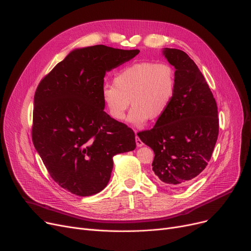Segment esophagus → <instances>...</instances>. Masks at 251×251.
<instances>
[{
  "mask_svg": "<svg viewBox=\"0 0 251 251\" xmlns=\"http://www.w3.org/2000/svg\"><path fill=\"white\" fill-rule=\"evenodd\" d=\"M135 141H136V146H137L138 148H140V147H142V146H143V142L141 141V139H140L138 136H136Z\"/></svg>",
  "mask_w": 251,
  "mask_h": 251,
  "instance_id": "1",
  "label": "esophagus"
}]
</instances>
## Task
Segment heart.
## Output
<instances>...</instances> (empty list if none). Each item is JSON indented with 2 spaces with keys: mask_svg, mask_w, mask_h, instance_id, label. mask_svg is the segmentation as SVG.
I'll use <instances>...</instances> for the list:
<instances>
[{
  "mask_svg": "<svg viewBox=\"0 0 251 251\" xmlns=\"http://www.w3.org/2000/svg\"><path fill=\"white\" fill-rule=\"evenodd\" d=\"M176 90V72L169 63L140 61L118 71L113 85L101 87L105 110L115 121L125 119L131 103L129 121L141 125L148 119L155 121L168 111Z\"/></svg>",
  "mask_w": 251,
  "mask_h": 251,
  "instance_id": "heart-1",
  "label": "heart"
}]
</instances>
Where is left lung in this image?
Segmentation results:
<instances>
[{"label": "left lung", "mask_w": 251, "mask_h": 251, "mask_svg": "<svg viewBox=\"0 0 251 251\" xmlns=\"http://www.w3.org/2000/svg\"><path fill=\"white\" fill-rule=\"evenodd\" d=\"M164 55L176 69V90L168 111L153 128L137 135L154 152L152 171L171 188L190 184L207 166L219 135L216 100L196 64L185 51Z\"/></svg>", "instance_id": "1"}]
</instances>
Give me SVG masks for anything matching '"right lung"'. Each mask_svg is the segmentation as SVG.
Returning a JSON list of instances; mask_svg holds the SVG:
<instances>
[{
    "instance_id": "add662e5",
    "label": "right lung",
    "mask_w": 251,
    "mask_h": 251,
    "mask_svg": "<svg viewBox=\"0 0 251 251\" xmlns=\"http://www.w3.org/2000/svg\"><path fill=\"white\" fill-rule=\"evenodd\" d=\"M138 52L103 45L74 50L35 90L34 148L52 180L75 195L101 191L113 156L136 148L133 130L103 111L100 91L105 73Z\"/></svg>"
}]
</instances>
